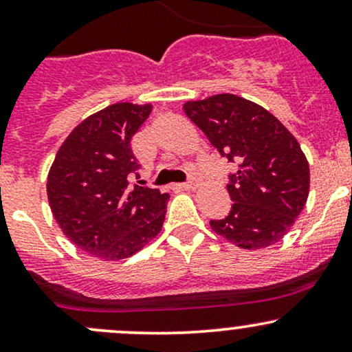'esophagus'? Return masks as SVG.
Wrapping results in <instances>:
<instances>
[{
    "label": "esophagus",
    "instance_id": "34e87169",
    "mask_svg": "<svg viewBox=\"0 0 352 352\" xmlns=\"http://www.w3.org/2000/svg\"><path fill=\"white\" fill-rule=\"evenodd\" d=\"M195 187H197V177L195 175H190L188 180L182 184V188H185V190H192Z\"/></svg>",
    "mask_w": 352,
    "mask_h": 352
}]
</instances>
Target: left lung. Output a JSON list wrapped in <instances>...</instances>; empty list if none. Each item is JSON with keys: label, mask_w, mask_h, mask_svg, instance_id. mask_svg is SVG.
Listing matches in <instances>:
<instances>
[{"label": "left lung", "mask_w": 352, "mask_h": 352, "mask_svg": "<svg viewBox=\"0 0 352 352\" xmlns=\"http://www.w3.org/2000/svg\"><path fill=\"white\" fill-rule=\"evenodd\" d=\"M185 114L238 170L228 173L232 210L210 220L218 235L245 250L280 241L305 208L309 165L300 144L273 114L235 94L190 100Z\"/></svg>", "instance_id": "left-lung-1"}]
</instances>
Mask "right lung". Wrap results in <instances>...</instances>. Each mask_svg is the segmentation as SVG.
Listing matches in <instances>:
<instances>
[{
    "instance_id": "add662e5",
    "label": "right lung",
    "mask_w": 352,
    "mask_h": 352,
    "mask_svg": "<svg viewBox=\"0 0 352 352\" xmlns=\"http://www.w3.org/2000/svg\"><path fill=\"white\" fill-rule=\"evenodd\" d=\"M151 111V104L117 102L89 116L60 145L47 175L63 233L100 260L132 256L162 230L168 193L129 187L140 170L131 140Z\"/></svg>"
}]
</instances>
